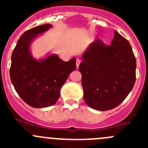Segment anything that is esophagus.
Segmentation results:
<instances>
[{"label":"esophagus","mask_w":148,"mask_h":148,"mask_svg":"<svg viewBox=\"0 0 148 148\" xmlns=\"http://www.w3.org/2000/svg\"><path fill=\"white\" fill-rule=\"evenodd\" d=\"M80 62H81V60H80V59H77V60H76V65H77V68H78L79 66V64Z\"/></svg>","instance_id":"obj_1"}]
</instances>
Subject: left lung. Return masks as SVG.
Listing matches in <instances>:
<instances>
[{
    "label": "left lung",
    "mask_w": 148,
    "mask_h": 148,
    "mask_svg": "<svg viewBox=\"0 0 148 148\" xmlns=\"http://www.w3.org/2000/svg\"><path fill=\"white\" fill-rule=\"evenodd\" d=\"M82 59L79 71L86 104L99 111L117 107L136 79V59L129 41L115 31L110 45L97 39Z\"/></svg>",
    "instance_id": "obj_1"
}]
</instances>
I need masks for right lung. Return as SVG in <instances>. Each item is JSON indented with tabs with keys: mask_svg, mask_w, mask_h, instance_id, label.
Masks as SVG:
<instances>
[{
	"mask_svg": "<svg viewBox=\"0 0 148 148\" xmlns=\"http://www.w3.org/2000/svg\"><path fill=\"white\" fill-rule=\"evenodd\" d=\"M51 27L50 24L41 25L23 33L11 56V82L21 98L36 108L56 104L60 96L61 88L70 73L77 68L75 58L66 62L56 55L51 54L36 61L30 54L31 41Z\"/></svg>",
	"mask_w": 148,
	"mask_h": 148,
	"instance_id": "right-lung-1",
	"label": "right lung"
}]
</instances>
